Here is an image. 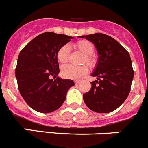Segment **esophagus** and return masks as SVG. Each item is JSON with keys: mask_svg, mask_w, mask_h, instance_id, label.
Returning a JSON list of instances; mask_svg holds the SVG:
<instances>
[{"mask_svg": "<svg viewBox=\"0 0 148 148\" xmlns=\"http://www.w3.org/2000/svg\"><path fill=\"white\" fill-rule=\"evenodd\" d=\"M75 82L76 85H78V84H79V82H80V81H79V80H76L75 82Z\"/></svg>", "mask_w": 148, "mask_h": 148, "instance_id": "obj_1", "label": "esophagus"}]
</instances>
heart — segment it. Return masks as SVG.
Segmentation results:
<instances>
[{"mask_svg": "<svg viewBox=\"0 0 148 148\" xmlns=\"http://www.w3.org/2000/svg\"><path fill=\"white\" fill-rule=\"evenodd\" d=\"M76 49L84 54L82 63H86L90 67H94L96 65L97 60L93 54L94 46L91 42L87 40H81L74 44ZM70 48L68 45H63L58 49L57 53V59L60 63H66L69 58ZM88 71L86 66L75 67L71 65H66L61 69V75L66 79H77L86 75Z\"/></svg>", "mask_w": 148, "mask_h": 148, "instance_id": "heart-1", "label": "heart"}]
</instances>
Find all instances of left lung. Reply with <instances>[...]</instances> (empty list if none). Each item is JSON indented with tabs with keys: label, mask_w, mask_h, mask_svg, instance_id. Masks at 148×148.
<instances>
[{
	"label": "left lung",
	"mask_w": 148,
	"mask_h": 148,
	"mask_svg": "<svg viewBox=\"0 0 148 148\" xmlns=\"http://www.w3.org/2000/svg\"><path fill=\"white\" fill-rule=\"evenodd\" d=\"M92 42L99 54L91 76L97 80L90 82L88 92L83 94L87 107L97 113H109L123 103L130 93L134 69L129 53L110 36L95 33L79 36Z\"/></svg>",
	"instance_id": "8db88e82"
}]
</instances>
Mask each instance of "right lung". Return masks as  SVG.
<instances>
[{
  "label": "right lung",
  "instance_id": "add662e5",
  "mask_svg": "<svg viewBox=\"0 0 148 148\" xmlns=\"http://www.w3.org/2000/svg\"><path fill=\"white\" fill-rule=\"evenodd\" d=\"M73 37L48 32L34 38L20 52L15 69L21 96L38 112L51 113L66 100L67 91L74 86L71 79L58 77V49ZM54 76V80L51 79Z\"/></svg>",
  "mask_w": 148,
  "mask_h": 148
}]
</instances>
